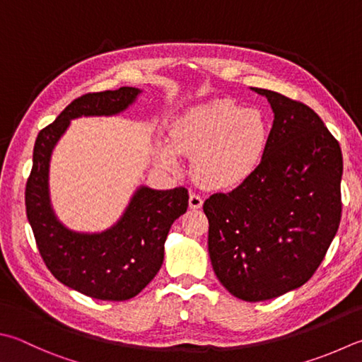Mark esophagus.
Masks as SVG:
<instances>
[{
  "label": "esophagus",
  "instance_id": "1",
  "mask_svg": "<svg viewBox=\"0 0 362 362\" xmlns=\"http://www.w3.org/2000/svg\"><path fill=\"white\" fill-rule=\"evenodd\" d=\"M202 204H203L202 195L195 194V192H190V195H189V206L192 208V209H199V208H202Z\"/></svg>",
  "mask_w": 362,
  "mask_h": 362
}]
</instances>
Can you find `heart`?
<instances>
[{"label":"heart","mask_w":362,"mask_h":362,"mask_svg":"<svg viewBox=\"0 0 362 362\" xmlns=\"http://www.w3.org/2000/svg\"><path fill=\"white\" fill-rule=\"evenodd\" d=\"M172 146L159 145V160L178 170L176 151L194 158L195 176L206 187L240 186L254 175L269 141V122L258 108L221 98L187 108L170 131Z\"/></svg>","instance_id":"heart-1"}]
</instances>
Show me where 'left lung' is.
<instances>
[{
    "mask_svg": "<svg viewBox=\"0 0 362 362\" xmlns=\"http://www.w3.org/2000/svg\"><path fill=\"white\" fill-rule=\"evenodd\" d=\"M274 121L257 172L203 203L208 250L221 284L243 301H266L301 287L337 233L342 199L339 141L303 102L252 88Z\"/></svg>",
    "mask_w": 362,
    "mask_h": 362,
    "instance_id": "8db88e82",
    "label": "left lung"
}]
</instances>
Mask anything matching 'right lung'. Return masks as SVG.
Returning a JSON list of instances; mask_svg holds the SVG:
<instances>
[{
    "instance_id": "obj_1",
    "label": "right lung",
    "mask_w": 362,
    "mask_h": 362,
    "mask_svg": "<svg viewBox=\"0 0 362 362\" xmlns=\"http://www.w3.org/2000/svg\"><path fill=\"white\" fill-rule=\"evenodd\" d=\"M139 88L88 93L72 100L39 132L26 181V216L47 268L66 287L102 301H126L153 281L163 262V244L172 223L186 213V187L154 190L141 186L117 225L102 233H75L53 214L49 163L54 145L78 117L117 115L132 104Z\"/></svg>"
}]
</instances>
